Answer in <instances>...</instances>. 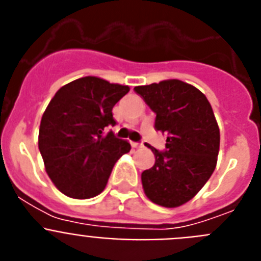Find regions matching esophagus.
<instances>
[{
  "instance_id": "esophagus-1",
  "label": "esophagus",
  "mask_w": 261,
  "mask_h": 261,
  "mask_svg": "<svg viewBox=\"0 0 261 261\" xmlns=\"http://www.w3.org/2000/svg\"><path fill=\"white\" fill-rule=\"evenodd\" d=\"M132 147H136V149H140V147H144V145L142 144H138V142H132Z\"/></svg>"
}]
</instances>
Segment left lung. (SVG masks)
<instances>
[{"mask_svg": "<svg viewBox=\"0 0 261 261\" xmlns=\"http://www.w3.org/2000/svg\"><path fill=\"white\" fill-rule=\"evenodd\" d=\"M155 117L156 130L167 135L166 150L150 147L155 156L141 174L147 199L165 208L190 201L213 174L220 151V128L206 96L179 80L136 86Z\"/></svg>", "mask_w": 261, "mask_h": 261, "instance_id": "8db88e82", "label": "left lung"}]
</instances>
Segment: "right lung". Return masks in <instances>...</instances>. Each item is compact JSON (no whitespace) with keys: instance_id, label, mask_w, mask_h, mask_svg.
<instances>
[{"instance_id":"add662e5","label":"right lung","mask_w":261,"mask_h":261,"mask_svg":"<svg viewBox=\"0 0 261 261\" xmlns=\"http://www.w3.org/2000/svg\"><path fill=\"white\" fill-rule=\"evenodd\" d=\"M129 86L98 77H82L62 86L41 116L39 150L57 190L71 199L103 192L117 159L130 150L128 141L105 128L116 124L112 108Z\"/></svg>"}]
</instances>
